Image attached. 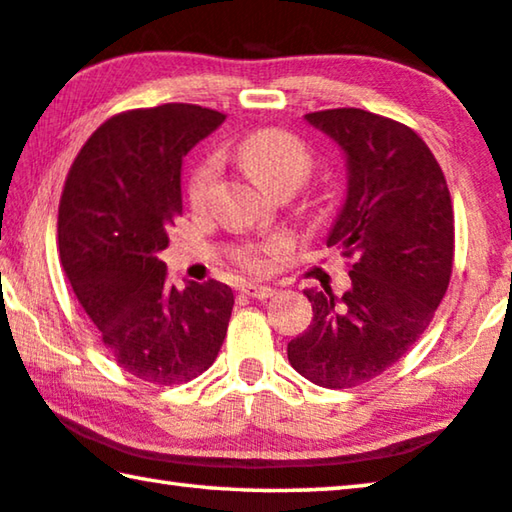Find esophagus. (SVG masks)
<instances>
[{
    "label": "esophagus",
    "mask_w": 512,
    "mask_h": 512,
    "mask_svg": "<svg viewBox=\"0 0 512 512\" xmlns=\"http://www.w3.org/2000/svg\"><path fill=\"white\" fill-rule=\"evenodd\" d=\"M241 293L248 298H257V300H266L275 296V289L273 287H266V284H244L241 287Z\"/></svg>",
    "instance_id": "obj_1"
}]
</instances>
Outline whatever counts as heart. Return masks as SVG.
<instances>
[{"label":"heart","mask_w":512,"mask_h":512,"mask_svg":"<svg viewBox=\"0 0 512 512\" xmlns=\"http://www.w3.org/2000/svg\"><path fill=\"white\" fill-rule=\"evenodd\" d=\"M237 160L255 183L268 194L296 192L314 173L316 160L309 146L293 133L280 128H262L246 135L237 144ZM216 178H219V162L214 158L203 160L194 169L187 185V201L194 210H203L210 203ZM287 239L273 237L259 244H244L232 250L235 264L250 273L273 271L277 259L287 253Z\"/></svg>","instance_id":"1"}]
</instances>
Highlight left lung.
Segmentation results:
<instances>
[{"instance_id":"8db88e82","label":"left lung","mask_w":512,"mask_h":512,"mask_svg":"<svg viewBox=\"0 0 512 512\" xmlns=\"http://www.w3.org/2000/svg\"><path fill=\"white\" fill-rule=\"evenodd\" d=\"M345 151L348 198L327 237L352 259V287L305 291L309 329L287 345L291 366L323 388H352L400 361L429 327L454 266L445 173L422 137L361 108L305 115Z\"/></svg>"}]
</instances>
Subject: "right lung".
Masks as SVG:
<instances>
[{
  "instance_id": "add662e5",
  "label": "right lung",
  "mask_w": 512,
  "mask_h": 512,
  "mask_svg": "<svg viewBox=\"0 0 512 512\" xmlns=\"http://www.w3.org/2000/svg\"><path fill=\"white\" fill-rule=\"evenodd\" d=\"M223 119L194 103L119 112L83 144L60 196L67 280L112 361L149 384L198 377L228 332V284L189 282L178 291L158 259L183 216V158Z\"/></svg>"
}]
</instances>
